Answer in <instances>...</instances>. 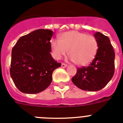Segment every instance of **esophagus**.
<instances>
[{"mask_svg": "<svg viewBox=\"0 0 123 123\" xmlns=\"http://www.w3.org/2000/svg\"><path fill=\"white\" fill-rule=\"evenodd\" d=\"M67 67V65L66 63H62V67H63V68H65V67Z\"/></svg>", "mask_w": 123, "mask_h": 123, "instance_id": "esophagus-1", "label": "esophagus"}]
</instances>
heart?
Listing matches in <instances>:
<instances>
[{
	"mask_svg": "<svg viewBox=\"0 0 123 123\" xmlns=\"http://www.w3.org/2000/svg\"><path fill=\"white\" fill-rule=\"evenodd\" d=\"M51 48L56 59H60L68 50V56L76 65L84 66L95 58L98 43L93 36L71 31L63 33L60 41L52 40Z\"/></svg>",
	"mask_w": 123,
	"mask_h": 123,
	"instance_id": "obj_1",
	"label": "heart"
}]
</instances>
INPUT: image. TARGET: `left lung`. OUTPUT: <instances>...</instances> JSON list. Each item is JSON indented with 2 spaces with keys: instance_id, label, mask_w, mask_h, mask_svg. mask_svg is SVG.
<instances>
[{
  "instance_id": "1",
  "label": "left lung",
  "mask_w": 123,
  "mask_h": 123,
  "mask_svg": "<svg viewBox=\"0 0 123 123\" xmlns=\"http://www.w3.org/2000/svg\"><path fill=\"white\" fill-rule=\"evenodd\" d=\"M94 36L98 47L95 58L88 67L77 68L76 74L71 79L76 86L84 91H100L115 73V54L109 38L100 32Z\"/></svg>"
}]
</instances>
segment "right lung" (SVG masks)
I'll return each mask as SVG.
<instances>
[{"label":"right lung","instance_id":"1","mask_svg":"<svg viewBox=\"0 0 123 123\" xmlns=\"http://www.w3.org/2000/svg\"><path fill=\"white\" fill-rule=\"evenodd\" d=\"M53 34L50 29H37L19 38L13 47L10 73L21 92L44 91L52 82L53 71L61 67L50 54Z\"/></svg>","mask_w":123,"mask_h":123}]
</instances>
